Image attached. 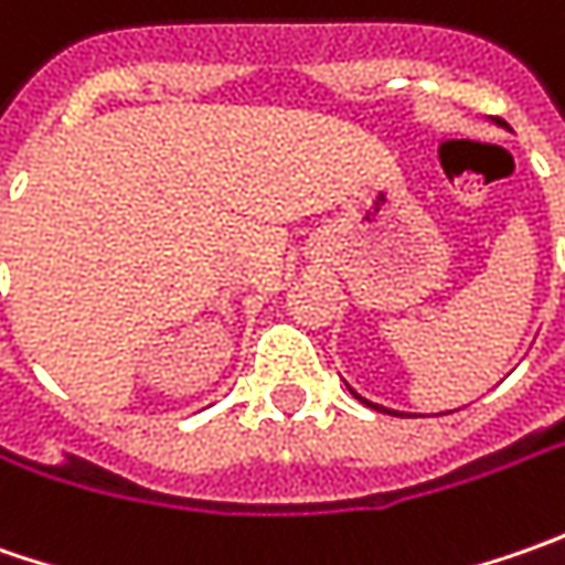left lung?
<instances>
[{"label": "left lung", "instance_id": "obj_1", "mask_svg": "<svg viewBox=\"0 0 565 565\" xmlns=\"http://www.w3.org/2000/svg\"><path fill=\"white\" fill-rule=\"evenodd\" d=\"M500 121V119H497ZM500 125H503V121H500ZM349 390H352V386H349ZM352 393H355V390H352ZM355 399H361L364 402V405H371V408H377V412H386V415H399L402 418V412H393V408H383V405H377V402H371V399H364V396H359V393H355Z\"/></svg>", "mask_w": 565, "mask_h": 565}]
</instances>
